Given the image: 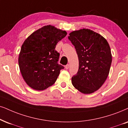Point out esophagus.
Segmentation results:
<instances>
[{"instance_id": "esophagus-1", "label": "esophagus", "mask_w": 128, "mask_h": 128, "mask_svg": "<svg viewBox=\"0 0 128 128\" xmlns=\"http://www.w3.org/2000/svg\"><path fill=\"white\" fill-rule=\"evenodd\" d=\"M69 67H70V64H67V65H66V66H65L66 69H68Z\"/></svg>"}]
</instances>
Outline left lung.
Instances as JSON below:
<instances>
[{
    "mask_svg": "<svg viewBox=\"0 0 128 128\" xmlns=\"http://www.w3.org/2000/svg\"><path fill=\"white\" fill-rule=\"evenodd\" d=\"M68 40L78 57V70L72 78L73 86L84 94L101 87L109 75L112 63L110 48L104 37L88 29L70 34Z\"/></svg>",
    "mask_w": 128,
    "mask_h": 128,
    "instance_id": "obj_1",
    "label": "left lung"
}]
</instances>
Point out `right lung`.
Masks as SVG:
<instances>
[{
  "label": "right lung",
  "mask_w": 128,
  "mask_h": 128,
  "mask_svg": "<svg viewBox=\"0 0 128 128\" xmlns=\"http://www.w3.org/2000/svg\"><path fill=\"white\" fill-rule=\"evenodd\" d=\"M66 35L65 30L46 25L33 32L24 41L18 63L24 80L32 88L45 90L56 82L64 67L58 64L60 54L56 46Z\"/></svg>",
  "instance_id": "obj_1"
}]
</instances>
